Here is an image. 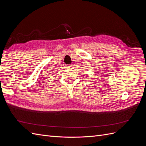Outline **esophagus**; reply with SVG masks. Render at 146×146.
I'll return each mask as SVG.
<instances>
[{"mask_svg":"<svg viewBox=\"0 0 146 146\" xmlns=\"http://www.w3.org/2000/svg\"><path fill=\"white\" fill-rule=\"evenodd\" d=\"M68 66V68H71L72 67V64H70V65H69V66Z\"/></svg>","mask_w":146,"mask_h":146,"instance_id":"obj_1","label":"esophagus"}]
</instances>
